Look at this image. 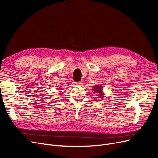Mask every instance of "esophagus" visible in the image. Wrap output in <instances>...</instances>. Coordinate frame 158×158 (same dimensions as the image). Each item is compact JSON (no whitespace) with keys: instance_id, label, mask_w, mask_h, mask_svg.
Here are the masks:
<instances>
[{"instance_id":"esophagus-1","label":"esophagus","mask_w":158,"mask_h":158,"mask_svg":"<svg viewBox=\"0 0 158 158\" xmlns=\"http://www.w3.org/2000/svg\"><path fill=\"white\" fill-rule=\"evenodd\" d=\"M82 82H76V85H82Z\"/></svg>"}]
</instances>
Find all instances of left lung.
I'll use <instances>...</instances> for the list:
<instances>
[{
	"mask_svg": "<svg viewBox=\"0 0 158 158\" xmlns=\"http://www.w3.org/2000/svg\"><path fill=\"white\" fill-rule=\"evenodd\" d=\"M94 93H96L98 94V97L96 98H100V99H102L103 97V88L102 86H100V85H97L94 86V88L92 89Z\"/></svg>",
	"mask_w": 158,
	"mask_h": 158,
	"instance_id": "8db88e82",
	"label": "left lung"
}]
</instances>
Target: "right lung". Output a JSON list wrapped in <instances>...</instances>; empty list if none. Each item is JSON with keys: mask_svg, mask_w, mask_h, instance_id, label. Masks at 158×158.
<instances>
[{"mask_svg": "<svg viewBox=\"0 0 158 158\" xmlns=\"http://www.w3.org/2000/svg\"><path fill=\"white\" fill-rule=\"evenodd\" d=\"M57 89H59V90H60V88H57Z\"/></svg>", "mask_w": 158, "mask_h": 158, "instance_id": "add662e5", "label": "right lung"}]
</instances>
